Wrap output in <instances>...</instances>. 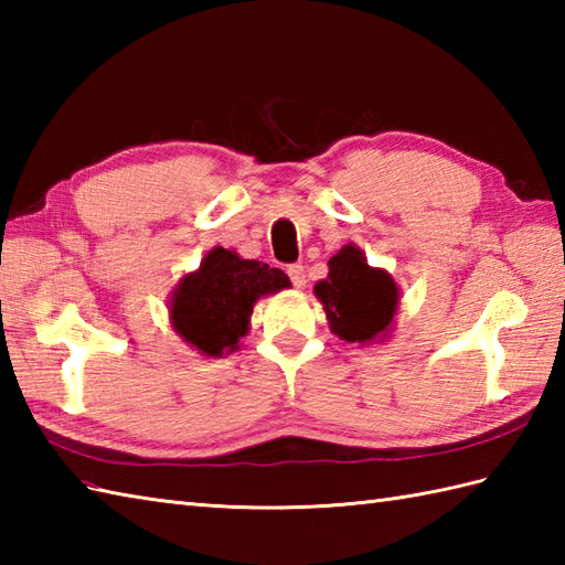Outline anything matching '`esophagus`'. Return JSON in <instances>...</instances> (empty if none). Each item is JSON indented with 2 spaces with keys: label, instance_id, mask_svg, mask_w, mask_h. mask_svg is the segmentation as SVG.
<instances>
[{
  "label": "esophagus",
  "instance_id": "34e87169",
  "mask_svg": "<svg viewBox=\"0 0 565 565\" xmlns=\"http://www.w3.org/2000/svg\"><path fill=\"white\" fill-rule=\"evenodd\" d=\"M286 274H289V279H291V284L296 286V289H303L306 286V269H303V264H289V267H286Z\"/></svg>",
  "mask_w": 565,
  "mask_h": 565
}]
</instances>
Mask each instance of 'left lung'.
I'll list each match as a JSON object with an SVG mask.
<instances>
[{
	"instance_id": "left-lung-1",
	"label": "left lung",
	"mask_w": 565,
	"mask_h": 565,
	"mask_svg": "<svg viewBox=\"0 0 565 565\" xmlns=\"http://www.w3.org/2000/svg\"><path fill=\"white\" fill-rule=\"evenodd\" d=\"M328 267V279L316 284V296L326 308L330 330L344 342L376 340L388 330L398 306L393 279L383 269H371L354 245L342 247Z\"/></svg>"
}]
</instances>
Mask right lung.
<instances>
[{
	"label": "right lung",
	"instance_id": "obj_1",
	"mask_svg": "<svg viewBox=\"0 0 565 565\" xmlns=\"http://www.w3.org/2000/svg\"><path fill=\"white\" fill-rule=\"evenodd\" d=\"M291 286L281 269L257 259H239L235 252L215 247L189 274L172 296V326L182 338L209 356L237 350L249 330L252 306L259 296Z\"/></svg>",
	"mask_w": 565,
	"mask_h": 565
}]
</instances>
